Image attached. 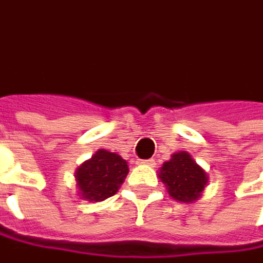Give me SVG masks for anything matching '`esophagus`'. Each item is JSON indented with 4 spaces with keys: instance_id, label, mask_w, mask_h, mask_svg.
I'll use <instances>...</instances> for the list:
<instances>
[{
    "instance_id": "obj_1",
    "label": "esophagus",
    "mask_w": 263,
    "mask_h": 263,
    "mask_svg": "<svg viewBox=\"0 0 263 263\" xmlns=\"http://www.w3.org/2000/svg\"><path fill=\"white\" fill-rule=\"evenodd\" d=\"M138 163H141V165H150V166H153L155 165V161L153 159H138Z\"/></svg>"
}]
</instances>
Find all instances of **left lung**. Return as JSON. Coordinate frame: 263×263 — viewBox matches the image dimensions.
Returning <instances> with one entry per match:
<instances>
[{"label": "left lung", "instance_id": "left-lung-1", "mask_svg": "<svg viewBox=\"0 0 263 263\" xmlns=\"http://www.w3.org/2000/svg\"><path fill=\"white\" fill-rule=\"evenodd\" d=\"M159 178L173 199L178 202H193L207 186V173L195 162L187 152H178L163 162Z\"/></svg>", "mask_w": 263, "mask_h": 263}]
</instances>
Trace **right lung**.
Returning a JSON list of instances; mask_svg holds the SVG:
<instances>
[{"label":"right lung","instance_id":"1","mask_svg":"<svg viewBox=\"0 0 263 263\" xmlns=\"http://www.w3.org/2000/svg\"><path fill=\"white\" fill-rule=\"evenodd\" d=\"M129 168L117 153L100 148L76 170L79 195L90 202H100L116 195Z\"/></svg>","mask_w":263,"mask_h":263}]
</instances>
